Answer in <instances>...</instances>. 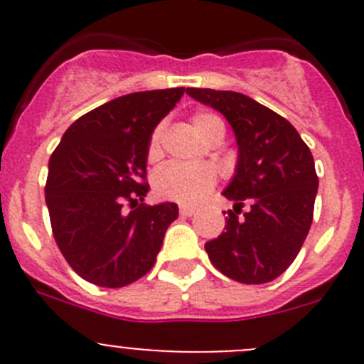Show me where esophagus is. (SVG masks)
Listing matches in <instances>:
<instances>
[{"label":"esophagus","mask_w":364,"mask_h":364,"mask_svg":"<svg viewBox=\"0 0 364 364\" xmlns=\"http://www.w3.org/2000/svg\"><path fill=\"white\" fill-rule=\"evenodd\" d=\"M178 211L182 217H191V215L197 213V208H191V205H180Z\"/></svg>","instance_id":"34e87169"}]
</instances>
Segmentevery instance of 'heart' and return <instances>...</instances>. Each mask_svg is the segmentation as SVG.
I'll return each instance as SVG.
<instances>
[{
	"instance_id": "b5f03b06",
	"label": "heart",
	"mask_w": 364,
	"mask_h": 364,
	"mask_svg": "<svg viewBox=\"0 0 364 364\" xmlns=\"http://www.w3.org/2000/svg\"><path fill=\"white\" fill-rule=\"evenodd\" d=\"M193 129L200 134L202 140H208L213 133L222 131L224 124L213 112L198 111L191 117ZM164 124L153 129L147 142V159H156L162 151ZM217 175L208 166H188V164L169 162L162 166L153 176V188L156 195L166 200L180 202V204H198L213 191Z\"/></svg>"
}]
</instances>
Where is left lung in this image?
<instances>
[{"label": "left lung", "instance_id": "left-lung-1", "mask_svg": "<svg viewBox=\"0 0 364 364\" xmlns=\"http://www.w3.org/2000/svg\"><path fill=\"white\" fill-rule=\"evenodd\" d=\"M188 95L220 111L239 144L237 173L224 191L233 210L224 211V231L205 242L211 264L244 284L275 281L301 252L314 220L319 178L310 147L286 118L240 92L191 87Z\"/></svg>", "mask_w": 364, "mask_h": 364}]
</instances>
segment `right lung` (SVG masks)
Listing matches in <instances>:
<instances>
[{
  "mask_svg": "<svg viewBox=\"0 0 364 364\" xmlns=\"http://www.w3.org/2000/svg\"><path fill=\"white\" fill-rule=\"evenodd\" d=\"M184 92L175 87L111 100L74 122L50 154L45 184L50 228L62 255L85 281L122 288L156 262L178 208L138 204L149 189L147 142Z\"/></svg>",
  "mask_w": 364,
  "mask_h": 364,
  "instance_id": "obj_1",
  "label": "right lung"
}]
</instances>
